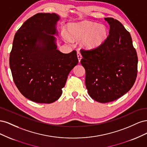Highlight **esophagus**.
<instances>
[{
    "mask_svg": "<svg viewBox=\"0 0 147 147\" xmlns=\"http://www.w3.org/2000/svg\"><path fill=\"white\" fill-rule=\"evenodd\" d=\"M77 57H78V61L80 62V61H81V59L82 58V56L81 53H80V51H77Z\"/></svg>",
    "mask_w": 147,
    "mask_h": 147,
    "instance_id": "obj_1",
    "label": "esophagus"
}]
</instances>
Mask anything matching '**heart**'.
Listing matches in <instances>:
<instances>
[{
	"label": "heart",
	"instance_id": "heart-1",
	"mask_svg": "<svg viewBox=\"0 0 147 147\" xmlns=\"http://www.w3.org/2000/svg\"><path fill=\"white\" fill-rule=\"evenodd\" d=\"M64 39L69 41L82 40V45L86 50H93L100 47L107 37V29L104 25L90 21H83L70 24L68 34L63 32Z\"/></svg>",
	"mask_w": 147,
	"mask_h": 147
}]
</instances>
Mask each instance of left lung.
I'll return each mask as SVG.
<instances>
[{
  "mask_svg": "<svg viewBox=\"0 0 147 147\" xmlns=\"http://www.w3.org/2000/svg\"><path fill=\"white\" fill-rule=\"evenodd\" d=\"M105 20L110 25L105 42L93 50H80L88 92L100 103L116 100L131 90L136 80L138 64L130 33L119 21L112 18Z\"/></svg>",
  "mask_w": 147,
  "mask_h": 147,
  "instance_id": "left-lung-1",
  "label": "left lung"
}]
</instances>
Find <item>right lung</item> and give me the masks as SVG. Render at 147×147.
I'll list each match as a JSON object with an SVG mask.
<instances>
[{
    "label": "right lung",
    "mask_w": 147,
    "mask_h": 147,
    "mask_svg": "<svg viewBox=\"0 0 147 147\" xmlns=\"http://www.w3.org/2000/svg\"><path fill=\"white\" fill-rule=\"evenodd\" d=\"M59 16L39 13L17 30L10 55L13 81L26 98L50 104L61 97L70 72L78 63L77 51L57 50L56 25Z\"/></svg>",
    "instance_id": "1"
}]
</instances>
